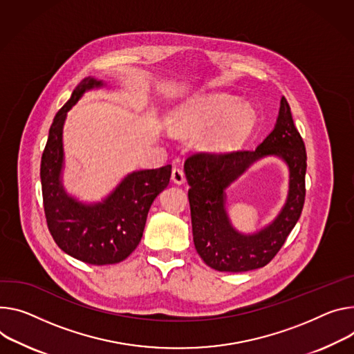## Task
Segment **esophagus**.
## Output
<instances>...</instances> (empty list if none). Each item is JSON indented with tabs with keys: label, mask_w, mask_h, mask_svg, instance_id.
Instances as JSON below:
<instances>
[{
	"label": "esophagus",
	"mask_w": 354,
	"mask_h": 354,
	"mask_svg": "<svg viewBox=\"0 0 354 354\" xmlns=\"http://www.w3.org/2000/svg\"><path fill=\"white\" fill-rule=\"evenodd\" d=\"M185 172L182 171V169H179V168H174V171H172V180L175 182V183H178V185H182L183 182H185Z\"/></svg>",
	"instance_id": "obj_1"
}]
</instances>
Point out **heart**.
<instances>
[{"mask_svg":"<svg viewBox=\"0 0 354 354\" xmlns=\"http://www.w3.org/2000/svg\"><path fill=\"white\" fill-rule=\"evenodd\" d=\"M257 124L255 110L237 95L210 93L185 103L175 114L172 127L178 133L201 134L207 149L227 152L241 147Z\"/></svg>","mask_w":354,"mask_h":354,"instance_id":"heart-1","label":"heart"}]
</instances>
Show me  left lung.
Segmentation results:
<instances>
[{"label": "left lung", "instance_id": "obj_1", "mask_svg": "<svg viewBox=\"0 0 354 354\" xmlns=\"http://www.w3.org/2000/svg\"><path fill=\"white\" fill-rule=\"evenodd\" d=\"M274 154L290 169V190L280 214L263 231L239 234L225 212L223 190L255 160ZM190 186L187 196L194 243L202 260L217 271L244 272L267 266L283 245L305 203L306 151L292 120L291 107L281 97L274 130L255 149L226 153L199 152L185 162Z\"/></svg>", "mask_w": 354, "mask_h": 354}]
</instances>
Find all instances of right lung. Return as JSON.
Here are the masks:
<instances>
[{
  "label": "right lung",
  "mask_w": 354,
  "mask_h": 354,
  "mask_svg": "<svg viewBox=\"0 0 354 354\" xmlns=\"http://www.w3.org/2000/svg\"><path fill=\"white\" fill-rule=\"evenodd\" d=\"M94 77L83 79L72 97L55 115L41 160V183L48 229L73 259L93 266L125 260L141 241L147 216L155 198L171 179L172 167L128 174L99 203L86 205L66 194L62 185L63 124L68 111L91 88L102 87Z\"/></svg>",
  "instance_id": "add662e5"
}]
</instances>
